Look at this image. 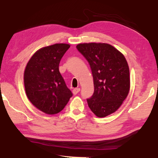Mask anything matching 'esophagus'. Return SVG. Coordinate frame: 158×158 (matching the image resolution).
Segmentation results:
<instances>
[{"label": "esophagus", "mask_w": 158, "mask_h": 158, "mask_svg": "<svg viewBox=\"0 0 158 158\" xmlns=\"http://www.w3.org/2000/svg\"><path fill=\"white\" fill-rule=\"evenodd\" d=\"M80 90H81V89H80V88H74L73 89V94H75V95L77 94V93L80 92Z\"/></svg>", "instance_id": "obj_1"}]
</instances>
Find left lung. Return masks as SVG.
Wrapping results in <instances>:
<instances>
[{
	"instance_id": "8db88e82",
	"label": "left lung",
	"mask_w": 158,
	"mask_h": 158,
	"mask_svg": "<svg viewBox=\"0 0 158 158\" xmlns=\"http://www.w3.org/2000/svg\"><path fill=\"white\" fill-rule=\"evenodd\" d=\"M76 48L89 62L94 91L87 103L95 115L104 118L123 104L130 89V69L120 51L108 43H80Z\"/></svg>"
}]
</instances>
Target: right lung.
<instances>
[{"mask_svg": "<svg viewBox=\"0 0 158 158\" xmlns=\"http://www.w3.org/2000/svg\"><path fill=\"white\" fill-rule=\"evenodd\" d=\"M69 48V44L56 43L40 48L25 68L24 83L28 99L46 114L60 112L73 95L59 71V62Z\"/></svg>", "mask_w": 158, "mask_h": 158, "instance_id": "obj_1", "label": "right lung"}]
</instances>
